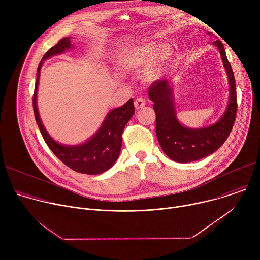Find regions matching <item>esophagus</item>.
<instances>
[{"label":"esophagus","mask_w":260,"mask_h":260,"mask_svg":"<svg viewBox=\"0 0 260 260\" xmlns=\"http://www.w3.org/2000/svg\"><path fill=\"white\" fill-rule=\"evenodd\" d=\"M145 105H146V101H145L144 99H142V98H137V99L135 100V108H136V109H141V108H143Z\"/></svg>","instance_id":"34e87169"}]
</instances>
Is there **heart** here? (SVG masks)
Here are the masks:
<instances>
[{"instance_id":"obj_1","label":"heart","mask_w":260,"mask_h":260,"mask_svg":"<svg viewBox=\"0 0 260 260\" xmlns=\"http://www.w3.org/2000/svg\"><path fill=\"white\" fill-rule=\"evenodd\" d=\"M170 55L171 49L169 46H160L156 42H146L124 51L119 58V63L124 71H134L153 59V62L144 74L146 80L152 81L161 75Z\"/></svg>"}]
</instances>
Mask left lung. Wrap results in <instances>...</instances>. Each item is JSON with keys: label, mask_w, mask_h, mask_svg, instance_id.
Listing matches in <instances>:
<instances>
[{"label": "left lung", "mask_w": 260, "mask_h": 260, "mask_svg": "<svg viewBox=\"0 0 260 260\" xmlns=\"http://www.w3.org/2000/svg\"><path fill=\"white\" fill-rule=\"evenodd\" d=\"M213 44L220 51L231 85L230 103L225 113L215 124L199 129L182 126L176 118L172 89L168 81L158 79L148 89V94L154 103L158 143L164 152L177 162H190L212 154L226 141L235 124L238 102L234 72L222 42L216 40Z\"/></svg>", "instance_id": "obj_1"}]
</instances>
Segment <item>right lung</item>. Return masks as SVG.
<instances>
[{
	"instance_id": "1",
	"label": "right lung",
	"mask_w": 260,
	"mask_h": 260,
	"mask_svg": "<svg viewBox=\"0 0 260 260\" xmlns=\"http://www.w3.org/2000/svg\"><path fill=\"white\" fill-rule=\"evenodd\" d=\"M71 46L70 38L68 37L62 38L42 57L41 62L38 66L32 95L34 114L43 139L50 150L60 161L78 173L96 175L109 170L118 158L122 146L123 129L135 113L134 101L131 99L122 107L111 111L99 132L86 143L79 146H63L56 143L47 134L41 122L38 109H37V89H38L42 61L52 55L63 52Z\"/></svg>"
}]
</instances>
